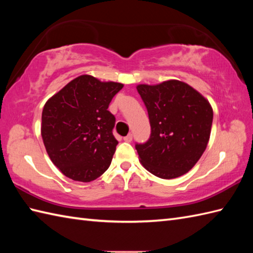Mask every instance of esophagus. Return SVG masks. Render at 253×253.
Listing matches in <instances>:
<instances>
[{"instance_id":"34e87169","label":"esophagus","mask_w":253,"mask_h":253,"mask_svg":"<svg viewBox=\"0 0 253 253\" xmlns=\"http://www.w3.org/2000/svg\"><path fill=\"white\" fill-rule=\"evenodd\" d=\"M131 140H132V135H131V133H129V135H127L126 137H124V141L131 142Z\"/></svg>"}]
</instances>
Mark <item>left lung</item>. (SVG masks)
<instances>
[{
    "instance_id": "obj_1",
    "label": "left lung",
    "mask_w": 253,
    "mask_h": 253,
    "mask_svg": "<svg viewBox=\"0 0 253 253\" xmlns=\"http://www.w3.org/2000/svg\"><path fill=\"white\" fill-rule=\"evenodd\" d=\"M149 114L151 136L136 144L143 168L163 179L188 173L207 149L213 121L209 101L179 80L138 84Z\"/></svg>"
}]
</instances>
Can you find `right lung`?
I'll return each instance as SVG.
<instances>
[{"label": "right lung", "mask_w": 253, "mask_h": 253, "mask_svg": "<svg viewBox=\"0 0 253 253\" xmlns=\"http://www.w3.org/2000/svg\"><path fill=\"white\" fill-rule=\"evenodd\" d=\"M123 87L82 75L46 101L41 136L53 164L68 178L89 182L109 169L118 141L107 109Z\"/></svg>", "instance_id": "obj_1"}]
</instances>
